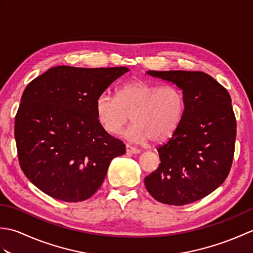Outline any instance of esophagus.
I'll list each match as a JSON object with an SVG mask.
<instances>
[{
  "instance_id": "esophagus-1",
  "label": "esophagus",
  "mask_w": 253,
  "mask_h": 253,
  "mask_svg": "<svg viewBox=\"0 0 253 253\" xmlns=\"http://www.w3.org/2000/svg\"><path fill=\"white\" fill-rule=\"evenodd\" d=\"M126 152L127 153H131V154H137V153H140L141 151L139 149L132 147V146H130V144L127 143L126 144Z\"/></svg>"
}]
</instances>
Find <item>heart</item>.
Wrapping results in <instances>:
<instances>
[{"mask_svg": "<svg viewBox=\"0 0 253 253\" xmlns=\"http://www.w3.org/2000/svg\"><path fill=\"white\" fill-rule=\"evenodd\" d=\"M184 109V95L178 88L142 79L123 84L116 96L102 93L95 102L99 122L107 132L116 135L130 118L135 122L125 132L133 142L168 140L178 127Z\"/></svg>", "mask_w": 253, "mask_h": 253, "instance_id": "1", "label": "heart"}]
</instances>
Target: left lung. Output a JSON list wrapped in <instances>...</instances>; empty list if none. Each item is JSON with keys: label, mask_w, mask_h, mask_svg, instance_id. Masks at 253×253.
Listing matches in <instances>:
<instances>
[{"label": "left lung", "mask_w": 253, "mask_h": 253, "mask_svg": "<svg viewBox=\"0 0 253 253\" xmlns=\"http://www.w3.org/2000/svg\"><path fill=\"white\" fill-rule=\"evenodd\" d=\"M182 90L185 109L168 142L158 148L161 163L144 178L155 200L184 206L213 192L232 168L236 131L228 91L202 72L149 71Z\"/></svg>", "instance_id": "8db88e82"}]
</instances>
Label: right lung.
I'll return each instance as SVG.
<instances>
[{"mask_svg":"<svg viewBox=\"0 0 253 253\" xmlns=\"http://www.w3.org/2000/svg\"><path fill=\"white\" fill-rule=\"evenodd\" d=\"M128 71L55 66L26 87L15 116L18 161L27 178L47 196L87 200L111 161L126 152L124 142L102 127L95 102Z\"/></svg>","mask_w":253,"mask_h":253,"instance_id":"obj_1","label":"right lung"}]
</instances>
